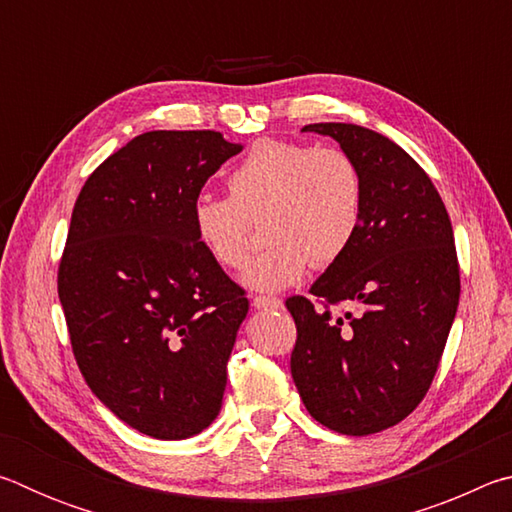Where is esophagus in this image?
<instances>
[{
	"mask_svg": "<svg viewBox=\"0 0 512 512\" xmlns=\"http://www.w3.org/2000/svg\"><path fill=\"white\" fill-rule=\"evenodd\" d=\"M253 305L257 309H280L282 307V300L280 298H271V296H255Z\"/></svg>",
	"mask_w": 512,
	"mask_h": 512,
	"instance_id": "34e87169",
	"label": "esophagus"
}]
</instances>
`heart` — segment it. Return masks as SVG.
<instances>
[{
    "instance_id": "1",
    "label": "heart",
    "mask_w": 512,
    "mask_h": 512,
    "mask_svg": "<svg viewBox=\"0 0 512 512\" xmlns=\"http://www.w3.org/2000/svg\"><path fill=\"white\" fill-rule=\"evenodd\" d=\"M230 196H198L196 239L216 264L241 268L248 255V219H262L268 246L248 264L244 282L280 291L305 277L311 262L327 266L357 237L363 178L348 153L264 137L228 176Z\"/></svg>"
}]
</instances>
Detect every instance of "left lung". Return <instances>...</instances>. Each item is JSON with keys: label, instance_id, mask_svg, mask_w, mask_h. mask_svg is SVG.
Returning a JSON list of instances; mask_svg holds the SVG:
<instances>
[{"label": "left lung", "instance_id": "1", "mask_svg": "<svg viewBox=\"0 0 512 512\" xmlns=\"http://www.w3.org/2000/svg\"><path fill=\"white\" fill-rule=\"evenodd\" d=\"M363 178L350 248L287 300L298 327L291 375L311 418L345 436L402 422L427 395L452 329L461 277L445 203L402 146L357 124H309ZM351 307L336 317L331 307Z\"/></svg>", "mask_w": 512, "mask_h": 512}]
</instances>
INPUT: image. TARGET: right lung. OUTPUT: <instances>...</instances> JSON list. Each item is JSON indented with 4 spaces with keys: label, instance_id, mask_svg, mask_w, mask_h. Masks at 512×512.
<instances>
[{
    "label": "right lung",
    "instance_id": "1",
    "mask_svg": "<svg viewBox=\"0 0 512 512\" xmlns=\"http://www.w3.org/2000/svg\"><path fill=\"white\" fill-rule=\"evenodd\" d=\"M244 146L214 131L133 137L85 180L58 268L76 363L128 427L183 440L221 411L248 298L196 239L192 207Z\"/></svg>",
    "mask_w": 512,
    "mask_h": 512
}]
</instances>
